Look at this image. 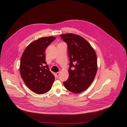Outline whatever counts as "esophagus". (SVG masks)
<instances>
[{"label":"esophagus","instance_id":"1","mask_svg":"<svg viewBox=\"0 0 127 127\" xmlns=\"http://www.w3.org/2000/svg\"><path fill=\"white\" fill-rule=\"evenodd\" d=\"M59 75H60V72L56 73V76L58 77V76H59Z\"/></svg>","mask_w":127,"mask_h":127}]
</instances>
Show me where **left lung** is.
Wrapping results in <instances>:
<instances>
[{"label": "left lung", "instance_id": "obj_1", "mask_svg": "<svg viewBox=\"0 0 127 127\" xmlns=\"http://www.w3.org/2000/svg\"><path fill=\"white\" fill-rule=\"evenodd\" d=\"M67 44L69 59V77L64 82L65 88L75 93L86 91L91 86L97 70L95 50L82 36L72 33L60 35Z\"/></svg>", "mask_w": 127, "mask_h": 127}]
</instances>
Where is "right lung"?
Returning <instances> with one entry per match:
<instances>
[{
    "instance_id": "right-lung-1",
    "label": "right lung",
    "mask_w": 127,
    "mask_h": 127,
    "mask_svg": "<svg viewBox=\"0 0 127 127\" xmlns=\"http://www.w3.org/2000/svg\"><path fill=\"white\" fill-rule=\"evenodd\" d=\"M55 39L50 36L33 41L25 48L20 59L21 77L26 86L38 94L50 91L54 81V76L46 64L45 51Z\"/></svg>"
}]
</instances>
